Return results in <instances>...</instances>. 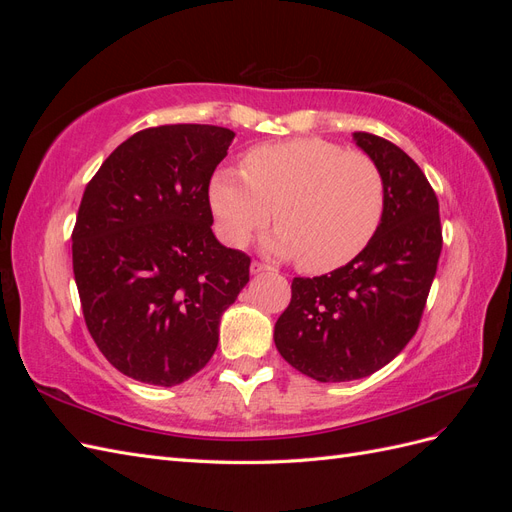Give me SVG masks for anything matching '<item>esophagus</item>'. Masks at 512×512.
Masks as SVG:
<instances>
[{
  "label": "esophagus",
  "instance_id": "1",
  "mask_svg": "<svg viewBox=\"0 0 512 512\" xmlns=\"http://www.w3.org/2000/svg\"><path fill=\"white\" fill-rule=\"evenodd\" d=\"M250 271L252 273H265V271H275L271 265H265V262H258V260H254L252 265H250Z\"/></svg>",
  "mask_w": 512,
  "mask_h": 512
}]
</instances>
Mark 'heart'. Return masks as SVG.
Masks as SVG:
<instances>
[{
  "mask_svg": "<svg viewBox=\"0 0 512 512\" xmlns=\"http://www.w3.org/2000/svg\"><path fill=\"white\" fill-rule=\"evenodd\" d=\"M243 173L222 168L209 185L218 235L243 247L273 220L269 247L307 273L348 265L374 239L384 179L367 153L324 138H290L245 153Z\"/></svg>",
  "mask_w": 512,
  "mask_h": 512,
  "instance_id": "b5f03b06",
  "label": "heart"
}]
</instances>
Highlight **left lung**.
I'll return each mask as SVG.
<instances>
[{"mask_svg":"<svg viewBox=\"0 0 512 512\" xmlns=\"http://www.w3.org/2000/svg\"><path fill=\"white\" fill-rule=\"evenodd\" d=\"M354 141L382 173V222L348 265L294 277L273 333L284 359L318 382L371 376L408 346L442 252L438 196L423 170L382 136L354 132Z\"/></svg>","mask_w":512,"mask_h":512,"instance_id":"left-lung-1","label":"left lung"}]
</instances>
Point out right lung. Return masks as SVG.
Returning <instances> with one entry per match:
<instances>
[{
    "label": "right lung",
    "instance_id": "1",
    "mask_svg": "<svg viewBox=\"0 0 512 512\" xmlns=\"http://www.w3.org/2000/svg\"><path fill=\"white\" fill-rule=\"evenodd\" d=\"M235 132L200 123L147 128L91 177L72 230L89 335L123 376L175 386L218 348L220 318L250 282V256L211 224L209 183Z\"/></svg>",
    "mask_w": 512,
    "mask_h": 512
}]
</instances>
